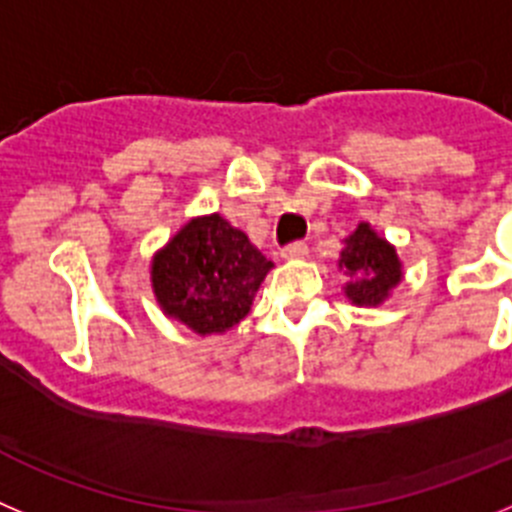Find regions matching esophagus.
I'll return each instance as SVG.
<instances>
[{
	"instance_id": "esophagus-1",
	"label": "esophagus",
	"mask_w": 512,
	"mask_h": 512,
	"mask_svg": "<svg viewBox=\"0 0 512 512\" xmlns=\"http://www.w3.org/2000/svg\"><path fill=\"white\" fill-rule=\"evenodd\" d=\"M280 255H283L285 260H303V257H308V245L306 242H290L288 247H283Z\"/></svg>"
}]
</instances>
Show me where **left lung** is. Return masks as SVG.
<instances>
[{
  "instance_id": "8db88e82",
  "label": "left lung",
  "mask_w": 512,
  "mask_h": 512,
  "mask_svg": "<svg viewBox=\"0 0 512 512\" xmlns=\"http://www.w3.org/2000/svg\"><path fill=\"white\" fill-rule=\"evenodd\" d=\"M339 270L347 278L344 296L354 306H380L403 280V265L390 242L367 222L359 224L339 252Z\"/></svg>"
}]
</instances>
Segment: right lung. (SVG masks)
I'll return each mask as SVG.
<instances>
[{
  "label": "right lung",
  "mask_w": 512,
  "mask_h": 512,
  "mask_svg": "<svg viewBox=\"0 0 512 512\" xmlns=\"http://www.w3.org/2000/svg\"><path fill=\"white\" fill-rule=\"evenodd\" d=\"M273 262L219 214L196 216L153 257V290L165 316L196 334H224L250 313Z\"/></svg>",
  "instance_id": "add662e5"
}]
</instances>
